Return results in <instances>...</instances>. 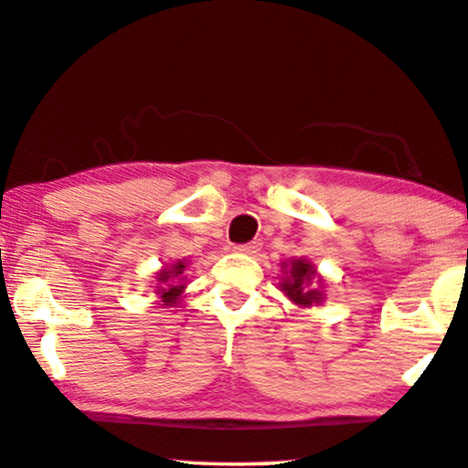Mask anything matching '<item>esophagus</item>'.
<instances>
[{"mask_svg":"<svg viewBox=\"0 0 468 468\" xmlns=\"http://www.w3.org/2000/svg\"><path fill=\"white\" fill-rule=\"evenodd\" d=\"M261 248H262V241L261 239H254V241H250V243H241V246H235V252L256 254Z\"/></svg>","mask_w":468,"mask_h":468,"instance_id":"obj_1","label":"esophagus"}]
</instances>
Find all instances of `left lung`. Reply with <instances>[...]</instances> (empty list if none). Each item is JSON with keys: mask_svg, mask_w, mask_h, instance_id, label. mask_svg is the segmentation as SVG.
<instances>
[{"mask_svg": "<svg viewBox=\"0 0 468 468\" xmlns=\"http://www.w3.org/2000/svg\"><path fill=\"white\" fill-rule=\"evenodd\" d=\"M284 278L280 282L282 292L291 299L294 305L309 307L318 305L324 299L322 288H312V280L315 278V269L305 259H292L291 262H282ZM322 284V280H318Z\"/></svg>", "mask_w": 468, "mask_h": 468, "instance_id": "left-lung-1", "label": "left lung"}]
</instances>
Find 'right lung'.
<instances>
[{
  "mask_svg": "<svg viewBox=\"0 0 468 468\" xmlns=\"http://www.w3.org/2000/svg\"><path fill=\"white\" fill-rule=\"evenodd\" d=\"M184 269H186V262L176 261L174 265L163 269V271L156 273V294L163 299V305L174 307L177 299L182 297L184 288H186V275H184Z\"/></svg>",
  "mask_w": 468,
  "mask_h": 468,
  "instance_id": "obj_1",
  "label": "right lung"
}]
</instances>
